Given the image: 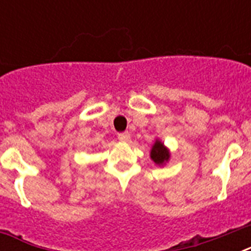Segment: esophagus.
I'll return each instance as SVG.
<instances>
[{"mask_svg": "<svg viewBox=\"0 0 251 251\" xmlns=\"http://www.w3.org/2000/svg\"><path fill=\"white\" fill-rule=\"evenodd\" d=\"M130 134L127 133V131H125V133H120L118 134V139L121 142H130Z\"/></svg>", "mask_w": 251, "mask_h": 251, "instance_id": "1", "label": "esophagus"}]
</instances>
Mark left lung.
<instances>
[{"label":"left lung","instance_id":"left-lung-1","mask_svg":"<svg viewBox=\"0 0 251 251\" xmlns=\"http://www.w3.org/2000/svg\"><path fill=\"white\" fill-rule=\"evenodd\" d=\"M150 157L155 163V165L164 167L168 161L171 160V151L159 138H156L151 147V151H150Z\"/></svg>","mask_w":251,"mask_h":251}]
</instances>
